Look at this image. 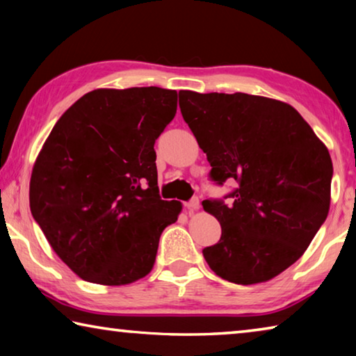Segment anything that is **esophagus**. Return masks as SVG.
<instances>
[{"label": "esophagus", "instance_id": "obj_1", "mask_svg": "<svg viewBox=\"0 0 356 356\" xmlns=\"http://www.w3.org/2000/svg\"><path fill=\"white\" fill-rule=\"evenodd\" d=\"M185 209L188 210V212H193V210H197V209H200V200H197V197H193V200H190L188 202L185 204Z\"/></svg>", "mask_w": 356, "mask_h": 356}]
</instances>
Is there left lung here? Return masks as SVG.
<instances>
[{"label":"left lung","instance_id":"left-lung-1","mask_svg":"<svg viewBox=\"0 0 356 356\" xmlns=\"http://www.w3.org/2000/svg\"><path fill=\"white\" fill-rule=\"evenodd\" d=\"M179 106L212 166L210 179L237 182L225 197L231 202L202 201L221 225L204 259L236 284L275 278L303 256L327 220L333 177L327 146L295 108L275 99L180 91Z\"/></svg>","mask_w":356,"mask_h":356}]
</instances>
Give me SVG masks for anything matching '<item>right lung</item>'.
I'll use <instances>...</instances> for the list:
<instances>
[{
    "instance_id": "1",
    "label": "right lung",
    "mask_w": 356,
    "mask_h": 356,
    "mask_svg": "<svg viewBox=\"0 0 356 356\" xmlns=\"http://www.w3.org/2000/svg\"><path fill=\"white\" fill-rule=\"evenodd\" d=\"M171 89H95L48 135L29 182V207L48 243L81 280L130 284L154 267L179 201L159 195L155 140L176 116Z\"/></svg>"
}]
</instances>
